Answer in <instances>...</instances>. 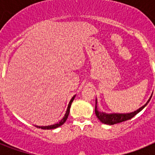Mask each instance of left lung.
<instances>
[{"label":"left lung","mask_w":155,"mask_h":155,"mask_svg":"<svg viewBox=\"0 0 155 155\" xmlns=\"http://www.w3.org/2000/svg\"><path fill=\"white\" fill-rule=\"evenodd\" d=\"M151 97H152V94L150 95V97L147 100L146 104L143 105L142 107L139 108L136 111H134V112L129 113H106L105 112H100V111L98 110V107H97V102H97L96 98V100H95V102H96V103H95V110H94L95 111V115H96L97 118L102 122V124H107V125H113V124L127 121L128 120H130L134 116H136L138 113H140L148 104Z\"/></svg>","instance_id":"obj_1"}]
</instances>
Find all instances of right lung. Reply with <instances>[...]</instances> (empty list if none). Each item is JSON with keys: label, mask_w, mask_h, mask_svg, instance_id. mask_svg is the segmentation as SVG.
Masks as SVG:
<instances>
[{"label": "right lung", "mask_w": 155, "mask_h": 155, "mask_svg": "<svg viewBox=\"0 0 155 155\" xmlns=\"http://www.w3.org/2000/svg\"><path fill=\"white\" fill-rule=\"evenodd\" d=\"M75 96H76V95H74V96L72 97V98H71V101H70L69 104H68V109H67V111H66V113H65V115H64V118H63L62 120H61V121L59 122V123H57V124H53V125H50V126H42V127H40V126H35V127H36L37 128H41V129H43V130H52V129H56V128H57V127L62 126L63 124H64V123H65L66 120H67V119H68V116H69L70 109H71V103L73 102L74 99V98H75Z\"/></svg>", "instance_id": "1"}]
</instances>
